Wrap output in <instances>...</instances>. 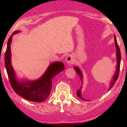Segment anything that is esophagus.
<instances>
[{"label":"esophagus","instance_id":"obj_1","mask_svg":"<svg viewBox=\"0 0 127 127\" xmlns=\"http://www.w3.org/2000/svg\"><path fill=\"white\" fill-rule=\"evenodd\" d=\"M73 61H74L72 55H68V56L67 57L66 59H65V62H66V63L68 64H72L73 63Z\"/></svg>","mask_w":127,"mask_h":127}]
</instances>
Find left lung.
Instances as JSON below:
<instances>
[{
    "instance_id": "left-lung-1",
    "label": "left lung",
    "mask_w": 127,
    "mask_h": 127,
    "mask_svg": "<svg viewBox=\"0 0 127 127\" xmlns=\"http://www.w3.org/2000/svg\"><path fill=\"white\" fill-rule=\"evenodd\" d=\"M115 47H116V61H117V66H116V73L113 76V78L111 80L110 82V85H109V90H110V88H112L113 87V86L115 85V82L116 81H117L118 78L119 76V69H120V64H121V52H120V49H119V45H118L117 43V40H116V36H115ZM75 70L76 71V72L77 73L78 75L79 76L80 79L81 80V82H82V79H83V76H82V72L81 71V70L79 69V68H78V67L75 66V68H74ZM81 88H82V86L80 87V88L79 89L78 91H76V94L78 95V97H79L80 98L84 100H86L85 99H84L82 97V94H81ZM88 101V100H87Z\"/></svg>"
}]
</instances>
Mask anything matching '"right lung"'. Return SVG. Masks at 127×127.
Returning <instances> with one entry per match:
<instances>
[{"label": "right lung", "instance_id": "right-lung-1", "mask_svg": "<svg viewBox=\"0 0 127 127\" xmlns=\"http://www.w3.org/2000/svg\"><path fill=\"white\" fill-rule=\"evenodd\" d=\"M18 32L20 31L14 32L9 37L5 52V63L11 87L17 94L29 101L40 103L48 97L52 88V78L64 69V65L62 62H54L49 65L44 74L37 80L21 82L18 81L11 65V43L12 36Z\"/></svg>", "mask_w": 127, "mask_h": 127}]
</instances>
